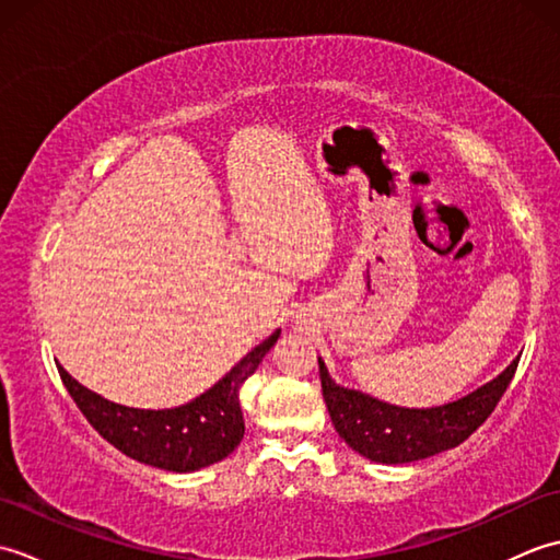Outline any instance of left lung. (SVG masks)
Listing matches in <instances>:
<instances>
[{
    "label": "left lung",
    "mask_w": 560,
    "mask_h": 560,
    "mask_svg": "<svg viewBox=\"0 0 560 560\" xmlns=\"http://www.w3.org/2000/svg\"><path fill=\"white\" fill-rule=\"evenodd\" d=\"M517 361L457 401L433 409H404L363 392L339 387L329 377L323 359H317L323 397L339 438L365 459L383 464L425 459L464 443L501 401L517 371Z\"/></svg>",
    "instance_id": "obj_1"
}]
</instances>
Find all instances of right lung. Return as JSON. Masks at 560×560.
Returning a JSON list of instances; mask_svg holds the SVG:
<instances>
[{
	"mask_svg": "<svg viewBox=\"0 0 560 560\" xmlns=\"http://www.w3.org/2000/svg\"><path fill=\"white\" fill-rule=\"evenodd\" d=\"M279 335L277 329L205 395L175 409H132L108 401L79 385L62 365L59 377L86 421L122 455L165 471H197L229 457L241 445L245 433L241 387L257 371Z\"/></svg>",
	"mask_w": 560,
	"mask_h": 560,
	"instance_id": "add662e5",
	"label": "right lung"
}]
</instances>
